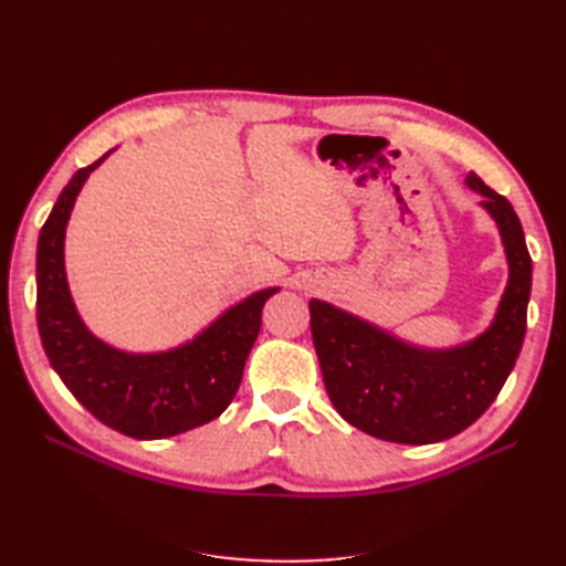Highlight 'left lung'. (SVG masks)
<instances>
[{"label":"left lung","instance_id":"1","mask_svg":"<svg viewBox=\"0 0 566 566\" xmlns=\"http://www.w3.org/2000/svg\"><path fill=\"white\" fill-rule=\"evenodd\" d=\"M465 184L482 196L507 260V285L484 333L455 347L406 342L361 316L312 300V337L325 391L356 430L394 443H437L470 427L495 401L515 368L526 333L531 256L507 198L474 172Z\"/></svg>","mask_w":566,"mask_h":566}]
</instances>
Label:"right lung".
Segmentation results:
<instances>
[{
    "instance_id": "1",
    "label": "right lung",
    "mask_w": 566,
    "mask_h": 566,
    "mask_svg": "<svg viewBox=\"0 0 566 566\" xmlns=\"http://www.w3.org/2000/svg\"><path fill=\"white\" fill-rule=\"evenodd\" d=\"M113 150L77 169L40 231L38 328L51 368L96 420L134 439H165L224 413L241 387L264 304L281 287L256 290L165 352H125L96 337L67 285L65 229L82 186Z\"/></svg>"
}]
</instances>
